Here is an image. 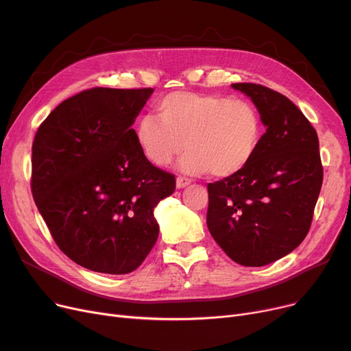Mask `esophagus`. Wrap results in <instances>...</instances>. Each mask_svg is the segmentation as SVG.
Masks as SVG:
<instances>
[{"instance_id": "1", "label": "esophagus", "mask_w": 351, "mask_h": 351, "mask_svg": "<svg viewBox=\"0 0 351 351\" xmlns=\"http://www.w3.org/2000/svg\"><path fill=\"white\" fill-rule=\"evenodd\" d=\"M191 179H188V178H183V176H178V179H176V188L178 189H182V188H185V186H188V185H191Z\"/></svg>"}]
</instances>
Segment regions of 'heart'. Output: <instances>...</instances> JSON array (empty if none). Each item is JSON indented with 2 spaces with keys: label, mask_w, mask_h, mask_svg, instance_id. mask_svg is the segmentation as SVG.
Listing matches in <instances>:
<instances>
[{
  "label": "heart",
  "mask_w": 351,
  "mask_h": 351,
  "mask_svg": "<svg viewBox=\"0 0 351 351\" xmlns=\"http://www.w3.org/2000/svg\"><path fill=\"white\" fill-rule=\"evenodd\" d=\"M158 119L143 115L135 125V139L143 156L165 168L182 154V169L215 178H232L253 162L263 136L257 109L225 95L178 90L156 105Z\"/></svg>",
  "instance_id": "1"
}]
</instances>
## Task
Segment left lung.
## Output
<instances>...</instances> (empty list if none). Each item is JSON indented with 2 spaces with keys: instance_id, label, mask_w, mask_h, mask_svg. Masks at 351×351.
<instances>
[{
  "instance_id": "obj_1",
  "label": "left lung",
  "mask_w": 351,
  "mask_h": 351,
  "mask_svg": "<svg viewBox=\"0 0 351 351\" xmlns=\"http://www.w3.org/2000/svg\"><path fill=\"white\" fill-rule=\"evenodd\" d=\"M259 110L266 132L253 162L236 176L208 183L206 223L239 265L282 259L308 233L323 183L319 138L289 98L259 84H232Z\"/></svg>"
}]
</instances>
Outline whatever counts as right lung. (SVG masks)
Segmentation results:
<instances>
[{
  "label": "right lung",
  "mask_w": 351,
  "mask_h": 351,
  "mask_svg": "<svg viewBox=\"0 0 351 351\" xmlns=\"http://www.w3.org/2000/svg\"><path fill=\"white\" fill-rule=\"evenodd\" d=\"M152 88H90L61 102L32 143L31 191L57 246L77 265L131 273L159 234L154 209L175 175L141 152L132 125Z\"/></svg>",
  "instance_id": "right-lung-1"
}]
</instances>
